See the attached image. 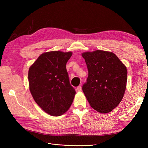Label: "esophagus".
<instances>
[{
	"mask_svg": "<svg viewBox=\"0 0 148 148\" xmlns=\"http://www.w3.org/2000/svg\"><path fill=\"white\" fill-rule=\"evenodd\" d=\"M77 90L78 91H80L82 90V86H78L77 88Z\"/></svg>",
	"mask_w": 148,
	"mask_h": 148,
	"instance_id": "esophagus-1",
	"label": "esophagus"
}]
</instances>
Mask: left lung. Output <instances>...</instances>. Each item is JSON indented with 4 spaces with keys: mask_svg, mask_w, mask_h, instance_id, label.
<instances>
[{
    "mask_svg": "<svg viewBox=\"0 0 148 148\" xmlns=\"http://www.w3.org/2000/svg\"><path fill=\"white\" fill-rule=\"evenodd\" d=\"M88 77L82 87L91 107L100 113L111 112L122 101L127 70L114 53L101 50L82 53Z\"/></svg>",
    "mask_w": 148,
    "mask_h": 148,
    "instance_id": "obj_1",
    "label": "left lung"
}]
</instances>
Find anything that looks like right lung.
Returning a JSON list of instances; mask_svg holds the SVG:
<instances>
[{"instance_id": "add662e5", "label": "right lung", "mask_w": 148, "mask_h": 148, "mask_svg": "<svg viewBox=\"0 0 148 148\" xmlns=\"http://www.w3.org/2000/svg\"><path fill=\"white\" fill-rule=\"evenodd\" d=\"M72 53L52 51L40 56L28 71L29 90L37 104L48 114L59 116L72 104L75 90L66 64Z\"/></svg>"}]
</instances>
